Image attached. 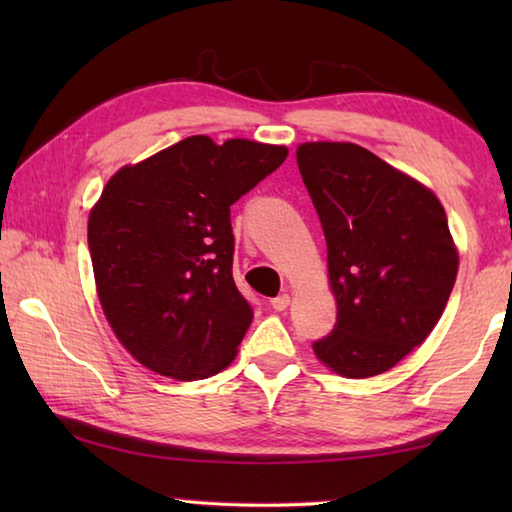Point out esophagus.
<instances>
[{"label":"esophagus","instance_id":"1","mask_svg":"<svg viewBox=\"0 0 512 512\" xmlns=\"http://www.w3.org/2000/svg\"><path fill=\"white\" fill-rule=\"evenodd\" d=\"M289 305H291V296H289V293H282V296H277V298L271 300V307H273L275 311H284Z\"/></svg>","mask_w":512,"mask_h":512}]
</instances>
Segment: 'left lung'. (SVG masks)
<instances>
[{"label":"left lung","instance_id":"8db88e82","mask_svg":"<svg viewBox=\"0 0 512 512\" xmlns=\"http://www.w3.org/2000/svg\"><path fill=\"white\" fill-rule=\"evenodd\" d=\"M296 158L336 296V325L314 352L343 377L381 375L443 316L458 271L447 214L427 187L363 146L309 142Z\"/></svg>","mask_w":512,"mask_h":512}]
</instances>
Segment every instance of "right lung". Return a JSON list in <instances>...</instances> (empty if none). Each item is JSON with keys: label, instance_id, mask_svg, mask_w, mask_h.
<instances>
[{"label": "right lung", "instance_id": "add662e5", "mask_svg": "<svg viewBox=\"0 0 512 512\" xmlns=\"http://www.w3.org/2000/svg\"><path fill=\"white\" fill-rule=\"evenodd\" d=\"M284 160V146L194 135L108 180L88 221L94 280L142 366L194 381L235 359L253 307L232 280L230 205Z\"/></svg>", "mask_w": 512, "mask_h": 512}]
</instances>
